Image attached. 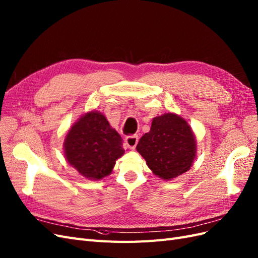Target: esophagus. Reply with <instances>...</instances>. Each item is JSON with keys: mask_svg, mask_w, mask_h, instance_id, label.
<instances>
[{"mask_svg": "<svg viewBox=\"0 0 258 258\" xmlns=\"http://www.w3.org/2000/svg\"><path fill=\"white\" fill-rule=\"evenodd\" d=\"M139 142V137L138 136H128L124 139V145H126L130 150H135L137 144Z\"/></svg>", "mask_w": 258, "mask_h": 258, "instance_id": "34e87169", "label": "esophagus"}]
</instances>
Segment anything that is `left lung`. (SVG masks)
Here are the masks:
<instances>
[{
	"label": "left lung",
	"mask_w": 258,
	"mask_h": 258,
	"mask_svg": "<svg viewBox=\"0 0 258 258\" xmlns=\"http://www.w3.org/2000/svg\"><path fill=\"white\" fill-rule=\"evenodd\" d=\"M154 174L171 179L190 169L196 155V140L192 131L181 117L167 113L155 117L151 131L137 145Z\"/></svg>",
	"instance_id": "8db88e82"
}]
</instances>
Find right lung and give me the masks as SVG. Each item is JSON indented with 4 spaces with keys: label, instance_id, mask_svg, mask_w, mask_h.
I'll use <instances>...</instances> for the list:
<instances>
[{
    "label": "right lung",
    "instance_id": "add662e5",
    "mask_svg": "<svg viewBox=\"0 0 258 258\" xmlns=\"http://www.w3.org/2000/svg\"><path fill=\"white\" fill-rule=\"evenodd\" d=\"M68 162L87 178L101 179L112 172L116 159L124 153L122 139L111 128L104 115L85 114L64 140Z\"/></svg>",
    "mask_w": 258,
    "mask_h": 258
}]
</instances>
